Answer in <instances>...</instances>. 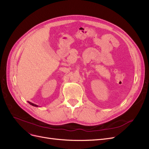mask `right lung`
<instances>
[{
	"mask_svg": "<svg viewBox=\"0 0 149 149\" xmlns=\"http://www.w3.org/2000/svg\"><path fill=\"white\" fill-rule=\"evenodd\" d=\"M28 102L30 104V105H31V106H35V107H38V105H37V104H33V103H32V102H29V101H28Z\"/></svg>",
	"mask_w": 149,
	"mask_h": 149,
	"instance_id": "right-lung-1",
	"label": "right lung"
}]
</instances>
